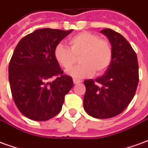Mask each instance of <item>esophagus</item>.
<instances>
[{
    "label": "esophagus",
    "mask_w": 148,
    "mask_h": 148,
    "mask_svg": "<svg viewBox=\"0 0 148 148\" xmlns=\"http://www.w3.org/2000/svg\"><path fill=\"white\" fill-rule=\"evenodd\" d=\"M73 82H74V84H78L82 82V81L78 80V79H76V78H74V79H73Z\"/></svg>",
    "instance_id": "1"
}]
</instances>
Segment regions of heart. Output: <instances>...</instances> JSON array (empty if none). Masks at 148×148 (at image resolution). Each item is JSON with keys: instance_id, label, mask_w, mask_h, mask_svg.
I'll list each match as a JSON object with an SVG mask.
<instances>
[{"instance_id": "1", "label": "heart", "mask_w": 148, "mask_h": 148, "mask_svg": "<svg viewBox=\"0 0 148 148\" xmlns=\"http://www.w3.org/2000/svg\"><path fill=\"white\" fill-rule=\"evenodd\" d=\"M69 47L59 43L55 47L54 56L58 64L66 70L71 69L79 57L80 65L68 71L75 78L90 77L93 73L101 74L109 68L113 51L110 42L90 32H81L69 39Z\"/></svg>"}]
</instances>
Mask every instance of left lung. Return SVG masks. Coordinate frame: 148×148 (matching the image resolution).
<instances>
[{
	"label": "left lung",
	"instance_id": "8db88e82",
	"mask_svg": "<svg viewBox=\"0 0 148 148\" xmlns=\"http://www.w3.org/2000/svg\"><path fill=\"white\" fill-rule=\"evenodd\" d=\"M101 32L111 42L112 60L101 77L84 81L83 106L91 116L107 119L121 113L132 101L139 82V65L136 52L124 36L109 28Z\"/></svg>",
	"mask_w": 148,
	"mask_h": 148
}]
</instances>
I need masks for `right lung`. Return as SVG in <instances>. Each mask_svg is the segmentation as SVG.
<instances>
[{
  "label": "right lung",
  "mask_w": 148,
  "mask_h": 148,
  "mask_svg": "<svg viewBox=\"0 0 148 148\" xmlns=\"http://www.w3.org/2000/svg\"><path fill=\"white\" fill-rule=\"evenodd\" d=\"M72 32L51 28L35 31L21 39L8 65V79L16 106L31 120L44 121L61 111L74 86L55 60L54 51Z\"/></svg>",
  "instance_id": "obj_1"
}]
</instances>
